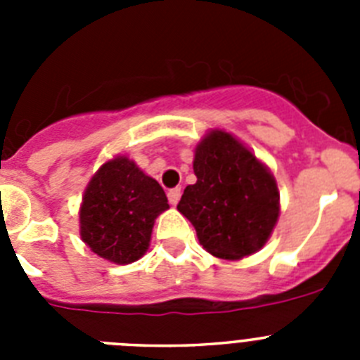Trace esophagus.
<instances>
[{
	"label": "esophagus",
	"mask_w": 360,
	"mask_h": 360,
	"mask_svg": "<svg viewBox=\"0 0 360 360\" xmlns=\"http://www.w3.org/2000/svg\"><path fill=\"white\" fill-rule=\"evenodd\" d=\"M180 195H182V189H180V187H173V189L167 191V200H169L171 205H176L178 200H180Z\"/></svg>",
	"instance_id": "esophagus-1"
}]
</instances>
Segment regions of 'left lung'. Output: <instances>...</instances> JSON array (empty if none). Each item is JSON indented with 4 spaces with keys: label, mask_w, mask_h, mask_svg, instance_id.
Masks as SVG:
<instances>
[{
    "label": "left lung",
    "mask_w": 360,
    "mask_h": 360,
    "mask_svg": "<svg viewBox=\"0 0 360 360\" xmlns=\"http://www.w3.org/2000/svg\"><path fill=\"white\" fill-rule=\"evenodd\" d=\"M196 184L176 209L195 225L203 249L240 259L262 249L279 214V193L265 165L232 135L212 131L196 148Z\"/></svg>",
    "instance_id": "left-lung-1"
}]
</instances>
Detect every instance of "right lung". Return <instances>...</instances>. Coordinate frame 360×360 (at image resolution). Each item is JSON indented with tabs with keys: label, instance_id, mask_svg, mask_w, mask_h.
<instances>
[{
	"label": "right lung",
	"instance_id": "right-lung-1",
	"mask_svg": "<svg viewBox=\"0 0 360 360\" xmlns=\"http://www.w3.org/2000/svg\"><path fill=\"white\" fill-rule=\"evenodd\" d=\"M169 207L160 184L126 157L95 173L81 205V236L97 256L119 265L148 250L155 218Z\"/></svg>",
	"mask_w": 360,
	"mask_h": 360
}]
</instances>
